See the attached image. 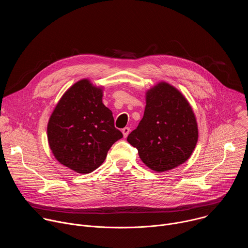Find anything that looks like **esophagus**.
Instances as JSON below:
<instances>
[{"mask_svg":"<svg viewBox=\"0 0 248 248\" xmlns=\"http://www.w3.org/2000/svg\"><path fill=\"white\" fill-rule=\"evenodd\" d=\"M129 131H130V128H129V127H124V128L122 129V132H123V134H124V137H126V136L128 135Z\"/></svg>","mask_w":248,"mask_h":248,"instance_id":"34e87169","label":"esophagus"}]
</instances>
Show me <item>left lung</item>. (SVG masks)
Segmentation results:
<instances>
[{
    "label": "left lung",
    "mask_w": 248,
    "mask_h": 248,
    "mask_svg": "<svg viewBox=\"0 0 248 248\" xmlns=\"http://www.w3.org/2000/svg\"><path fill=\"white\" fill-rule=\"evenodd\" d=\"M197 140L196 118L186 98L164 81L150 88L144 116L127 136L142 162L155 171L171 170L188 160Z\"/></svg>",
    "instance_id": "obj_1"
}]
</instances>
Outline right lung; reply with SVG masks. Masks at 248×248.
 <instances>
[{
  "instance_id": "right-lung-1",
  "label": "right lung",
  "mask_w": 248,
  "mask_h": 248,
  "mask_svg": "<svg viewBox=\"0 0 248 248\" xmlns=\"http://www.w3.org/2000/svg\"><path fill=\"white\" fill-rule=\"evenodd\" d=\"M102 97L103 87L81 79L64 92L48 122V142L55 158L79 173L99 168L123 137Z\"/></svg>"
}]
</instances>
